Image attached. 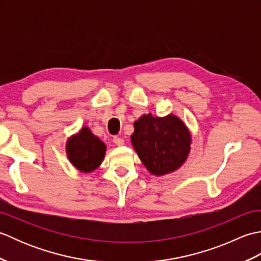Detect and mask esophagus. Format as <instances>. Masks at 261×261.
<instances>
[{
    "label": "esophagus",
    "mask_w": 261,
    "mask_h": 261,
    "mask_svg": "<svg viewBox=\"0 0 261 261\" xmlns=\"http://www.w3.org/2000/svg\"><path fill=\"white\" fill-rule=\"evenodd\" d=\"M113 142H114L115 146H123L124 140L122 139V138H120V137H114L113 138Z\"/></svg>",
    "instance_id": "1"
}]
</instances>
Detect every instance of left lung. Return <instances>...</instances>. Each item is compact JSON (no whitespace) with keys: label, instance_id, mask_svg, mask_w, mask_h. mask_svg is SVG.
<instances>
[{"label":"left lung","instance_id":"1","mask_svg":"<svg viewBox=\"0 0 261 261\" xmlns=\"http://www.w3.org/2000/svg\"><path fill=\"white\" fill-rule=\"evenodd\" d=\"M131 143L150 174L173 173L186 162L192 135L186 124L174 114L164 118L143 114L136 121Z\"/></svg>","mask_w":261,"mask_h":261}]
</instances>
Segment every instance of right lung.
<instances>
[{"instance_id": "right-lung-1", "label": "right lung", "mask_w": 261, "mask_h": 261, "mask_svg": "<svg viewBox=\"0 0 261 261\" xmlns=\"http://www.w3.org/2000/svg\"><path fill=\"white\" fill-rule=\"evenodd\" d=\"M105 151V143L87 126H83L66 142V153L70 164L82 173H92L97 169L104 160Z\"/></svg>"}]
</instances>
